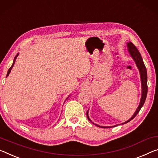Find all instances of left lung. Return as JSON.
Wrapping results in <instances>:
<instances>
[{
    "label": "left lung",
    "instance_id": "obj_1",
    "mask_svg": "<svg viewBox=\"0 0 158 158\" xmlns=\"http://www.w3.org/2000/svg\"><path fill=\"white\" fill-rule=\"evenodd\" d=\"M127 48H128V52L129 53V54L133 60H134L135 63V65L138 68V71H139L140 73V82H141V88H142V93H141V98H140V101L139 103V105H138V108L135 110V113L133 114V115L131 116V118H129L128 121H125L121 123V124H124V123H127L128 122H129L130 121H131L133 118L135 117V116L138 114V113L139 112V111L140 110V109L142 108V106H143V104L145 103V99H146L147 97V93H148V85H147V70L145 66V64L143 63V59L141 57V55H140V52H138V50L137 49V48L133 45V44L131 43V42H127ZM88 111L89 110L87 111V117L88 118V120L91 121L90 118H89L88 116ZM92 122V121H91ZM94 123V125H96L97 127H101V128H111V127H116L117 125L115 126H112V127H102V126H99L93 122H92Z\"/></svg>",
    "mask_w": 158,
    "mask_h": 158
}]
</instances>
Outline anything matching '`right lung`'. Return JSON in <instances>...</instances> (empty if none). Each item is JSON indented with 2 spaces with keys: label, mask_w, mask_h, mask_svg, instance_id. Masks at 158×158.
Listing matches in <instances>:
<instances>
[{
  "label": "right lung",
  "mask_w": 158,
  "mask_h": 158,
  "mask_svg": "<svg viewBox=\"0 0 158 158\" xmlns=\"http://www.w3.org/2000/svg\"><path fill=\"white\" fill-rule=\"evenodd\" d=\"M18 55H19V53H18V54H17V55L15 56V59H14V60H13V65H11V67H10V69H9V70H8V73H7V76H6V77H8V76H9L10 73V71H11V70H12V69H13V65H14V64H15V60H16V59H17V57H18ZM69 97H70V95H69V97H68V98H66V99H67L68 98H69ZM66 99H65V100H66Z\"/></svg>",
  "instance_id": "add662e5"
}]
</instances>
